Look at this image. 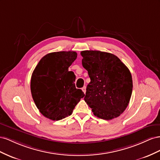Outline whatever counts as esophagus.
Returning <instances> with one entry per match:
<instances>
[{
    "mask_svg": "<svg viewBox=\"0 0 160 160\" xmlns=\"http://www.w3.org/2000/svg\"><path fill=\"white\" fill-rule=\"evenodd\" d=\"M86 86H84V87L82 88V91H83V92H84V93L85 94L86 93Z\"/></svg>",
    "mask_w": 160,
    "mask_h": 160,
    "instance_id": "esophagus-1",
    "label": "esophagus"
}]
</instances>
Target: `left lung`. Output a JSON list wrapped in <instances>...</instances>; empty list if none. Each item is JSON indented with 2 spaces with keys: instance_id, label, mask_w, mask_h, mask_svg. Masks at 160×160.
<instances>
[{
  "instance_id": "obj_1",
  "label": "left lung",
  "mask_w": 160,
  "mask_h": 160,
  "mask_svg": "<svg viewBox=\"0 0 160 160\" xmlns=\"http://www.w3.org/2000/svg\"><path fill=\"white\" fill-rule=\"evenodd\" d=\"M81 56L82 63L90 78L85 102L94 115L102 119L120 116L128 106L133 90L128 68L110 53L86 50L81 52Z\"/></svg>"
}]
</instances>
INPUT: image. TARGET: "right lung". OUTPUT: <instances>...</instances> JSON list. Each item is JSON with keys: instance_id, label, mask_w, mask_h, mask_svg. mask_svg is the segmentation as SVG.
Instances as JSON below:
<instances>
[{"instance_id": "right-lung-1", "label": "right lung", "mask_w": 160, "mask_h": 160, "mask_svg": "<svg viewBox=\"0 0 160 160\" xmlns=\"http://www.w3.org/2000/svg\"><path fill=\"white\" fill-rule=\"evenodd\" d=\"M77 58L76 52H58L45 55L39 62L31 79V92L42 115L59 121L72 115L85 94L76 88V76L68 71Z\"/></svg>"}]
</instances>
